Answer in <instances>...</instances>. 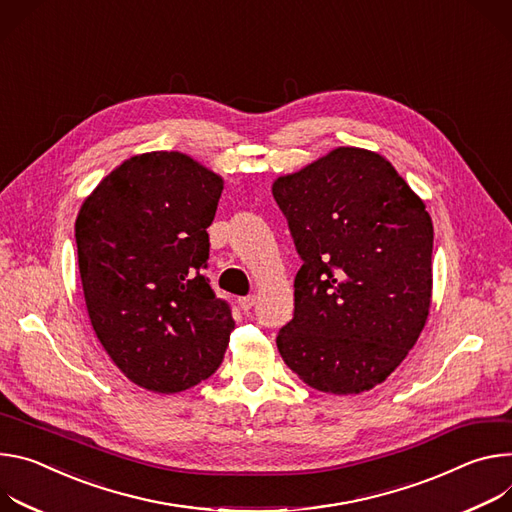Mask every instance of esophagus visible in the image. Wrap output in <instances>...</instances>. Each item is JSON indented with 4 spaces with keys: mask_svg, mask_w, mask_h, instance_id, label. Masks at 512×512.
<instances>
[{
    "mask_svg": "<svg viewBox=\"0 0 512 512\" xmlns=\"http://www.w3.org/2000/svg\"><path fill=\"white\" fill-rule=\"evenodd\" d=\"M256 301H258L256 295H248V297H242L238 303H240L242 311H250V309L256 305Z\"/></svg>",
    "mask_w": 512,
    "mask_h": 512,
    "instance_id": "obj_1",
    "label": "esophagus"
}]
</instances>
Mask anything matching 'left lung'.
Returning a JSON list of instances; mask_svg holds the SVG:
<instances>
[{
    "label": "left lung",
    "instance_id": "left-lung-1",
    "mask_svg": "<svg viewBox=\"0 0 512 512\" xmlns=\"http://www.w3.org/2000/svg\"><path fill=\"white\" fill-rule=\"evenodd\" d=\"M272 195L303 262L293 319L276 335L282 360L315 390H370L407 358L429 315L425 203L362 148H335L276 179Z\"/></svg>",
    "mask_w": 512,
    "mask_h": 512
}]
</instances>
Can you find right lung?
<instances>
[{
	"label": "right lung",
	"mask_w": 512,
	"mask_h": 512,
	"mask_svg": "<svg viewBox=\"0 0 512 512\" xmlns=\"http://www.w3.org/2000/svg\"><path fill=\"white\" fill-rule=\"evenodd\" d=\"M221 191L187 154L148 152L111 170L77 215L91 325L142 388L181 392L223 362L234 317L203 274Z\"/></svg>",
	"instance_id": "1"
}]
</instances>
